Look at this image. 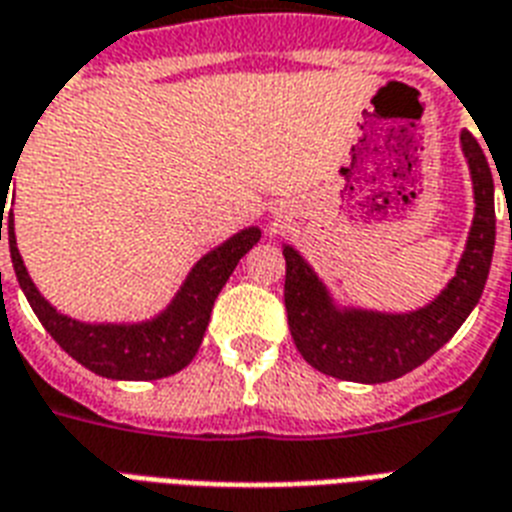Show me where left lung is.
<instances>
[{
  "label": "left lung",
  "instance_id": "left-lung-1",
  "mask_svg": "<svg viewBox=\"0 0 512 512\" xmlns=\"http://www.w3.org/2000/svg\"><path fill=\"white\" fill-rule=\"evenodd\" d=\"M462 148L476 188V220L457 276L428 308L404 316L335 311L327 289L321 287L303 257L292 247H284V305L289 332L300 356L313 369L350 382L396 380L425 364L444 342L452 340L462 321L476 308L494 255V180L484 151L470 132H462Z\"/></svg>",
  "mask_w": 512,
  "mask_h": 512
}]
</instances>
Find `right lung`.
I'll return each instance as SVG.
<instances>
[{
    "label": "right lung",
    "mask_w": 512,
    "mask_h": 512,
    "mask_svg": "<svg viewBox=\"0 0 512 512\" xmlns=\"http://www.w3.org/2000/svg\"><path fill=\"white\" fill-rule=\"evenodd\" d=\"M7 191V185H4ZM4 191L0 188L2 204ZM2 220L0 215V241H2ZM7 236H10V257L18 284L26 295L28 305L34 308L36 319L42 327L66 350L68 356L76 358L79 364L87 366L90 372L111 380H159L170 377L191 364L201 337L207 332L209 313L215 305L220 289L239 265V260L255 247L260 239L257 228L236 233L233 239L212 249L204 255L185 279L183 289L177 292L172 305L154 321L146 324H82V321L66 319L36 292L34 281L28 279L26 265L20 260L15 247V233H12V212H7ZM2 276V273H0Z\"/></svg>",
    "instance_id": "add662e5"
}]
</instances>
